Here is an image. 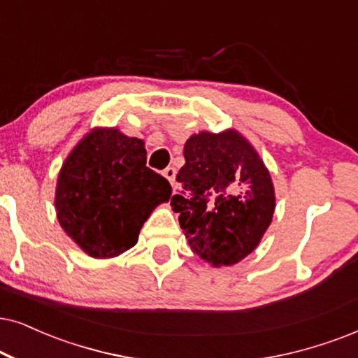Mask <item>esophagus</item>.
Listing matches in <instances>:
<instances>
[{"instance_id": "obj_1", "label": "esophagus", "mask_w": 358, "mask_h": 358, "mask_svg": "<svg viewBox=\"0 0 358 358\" xmlns=\"http://www.w3.org/2000/svg\"><path fill=\"white\" fill-rule=\"evenodd\" d=\"M175 175H176V170L173 169V166H166V169L164 170V176L171 183V187L175 185Z\"/></svg>"}]
</instances>
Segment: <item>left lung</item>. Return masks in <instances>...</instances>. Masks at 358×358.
Returning a JSON list of instances; mask_svg holds the SVG:
<instances>
[{
    "mask_svg": "<svg viewBox=\"0 0 358 358\" xmlns=\"http://www.w3.org/2000/svg\"><path fill=\"white\" fill-rule=\"evenodd\" d=\"M183 155L171 206L189 248L213 266L236 264L255 251L273 220L269 171L234 130L192 135Z\"/></svg>",
    "mask_w": 358,
    "mask_h": 358,
    "instance_id": "1",
    "label": "left lung"
}]
</instances>
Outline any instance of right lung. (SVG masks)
Segmentation results:
<instances>
[{
  "label": "right lung",
  "instance_id": "add662e5",
  "mask_svg": "<svg viewBox=\"0 0 358 358\" xmlns=\"http://www.w3.org/2000/svg\"><path fill=\"white\" fill-rule=\"evenodd\" d=\"M170 194L169 180L147 166L142 140L117 129H96L62 165L57 220L80 250L106 259L135 246L153 208Z\"/></svg>",
  "mask_w": 358,
  "mask_h": 358
}]
</instances>
